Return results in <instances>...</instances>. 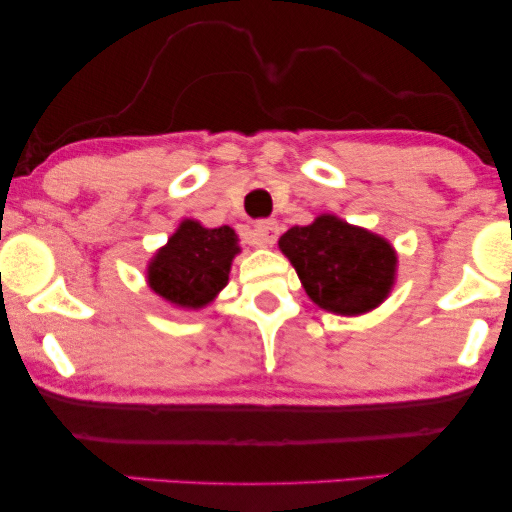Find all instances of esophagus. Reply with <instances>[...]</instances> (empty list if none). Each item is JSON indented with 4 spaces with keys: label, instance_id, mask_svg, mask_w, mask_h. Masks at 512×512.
Returning <instances> with one entry per match:
<instances>
[{
    "label": "esophagus",
    "instance_id": "obj_1",
    "mask_svg": "<svg viewBox=\"0 0 512 512\" xmlns=\"http://www.w3.org/2000/svg\"><path fill=\"white\" fill-rule=\"evenodd\" d=\"M254 237L263 247H272L279 237V223L275 219H263L254 223Z\"/></svg>",
    "mask_w": 512,
    "mask_h": 512
}]
</instances>
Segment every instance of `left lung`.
<instances>
[{
    "mask_svg": "<svg viewBox=\"0 0 512 512\" xmlns=\"http://www.w3.org/2000/svg\"><path fill=\"white\" fill-rule=\"evenodd\" d=\"M307 296L324 310L361 314L387 298L394 284L396 254L391 244L335 216L296 226L279 237Z\"/></svg>",
    "mask_w": 512,
    "mask_h": 512,
    "instance_id": "1",
    "label": "left lung"
}]
</instances>
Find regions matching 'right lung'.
<instances>
[{
    "mask_svg": "<svg viewBox=\"0 0 512 512\" xmlns=\"http://www.w3.org/2000/svg\"><path fill=\"white\" fill-rule=\"evenodd\" d=\"M237 251L233 228H202L198 221H184L149 265L151 289L179 307L207 305L228 284Z\"/></svg>",
    "mask_w": 512,
    "mask_h": 512,
    "instance_id": "obj_1",
    "label": "right lung"
}]
</instances>
